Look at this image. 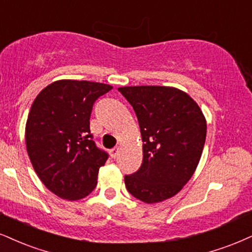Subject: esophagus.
Here are the masks:
<instances>
[{"instance_id":"obj_1","label":"esophagus","mask_w":252,"mask_h":252,"mask_svg":"<svg viewBox=\"0 0 252 252\" xmlns=\"http://www.w3.org/2000/svg\"><path fill=\"white\" fill-rule=\"evenodd\" d=\"M118 153H119V148L116 147V148H112V150L110 151V155L111 158H113V159H116V158L118 157Z\"/></svg>"}]
</instances>
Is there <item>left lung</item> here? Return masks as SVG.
I'll return each mask as SVG.
<instances>
[{
	"mask_svg": "<svg viewBox=\"0 0 252 252\" xmlns=\"http://www.w3.org/2000/svg\"><path fill=\"white\" fill-rule=\"evenodd\" d=\"M133 106L142 138L141 167L125 176L129 194L145 203L173 197L200 162L206 118L186 92L169 86L118 89Z\"/></svg>",
	"mask_w": 252,
	"mask_h": 252,
	"instance_id": "obj_1",
	"label": "left lung"
}]
</instances>
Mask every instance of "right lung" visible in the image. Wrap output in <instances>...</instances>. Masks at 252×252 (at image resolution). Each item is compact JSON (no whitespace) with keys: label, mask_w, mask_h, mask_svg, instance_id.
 <instances>
[{"label":"right lung","mask_w":252,"mask_h":252,"mask_svg":"<svg viewBox=\"0 0 252 252\" xmlns=\"http://www.w3.org/2000/svg\"><path fill=\"white\" fill-rule=\"evenodd\" d=\"M112 89L88 80H57L31 105L26 125L28 155L40 181L57 196L79 200L97 186L108 154L92 140L90 117L94 101Z\"/></svg>","instance_id":"right-lung-1"}]
</instances>
